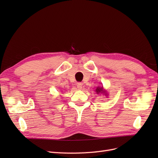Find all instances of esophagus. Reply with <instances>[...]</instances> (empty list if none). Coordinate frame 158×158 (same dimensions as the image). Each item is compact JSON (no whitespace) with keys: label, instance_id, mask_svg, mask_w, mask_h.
Segmentation results:
<instances>
[{"label":"esophagus","instance_id":"1","mask_svg":"<svg viewBox=\"0 0 158 158\" xmlns=\"http://www.w3.org/2000/svg\"><path fill=\"white\" fill-rule=\"evenodd\" d=\"M77 88H78L79 89H81L82 87H83V84L81 83H77Z\"/></svg>","mask_w":158,"mask_h":158}]
</instances>
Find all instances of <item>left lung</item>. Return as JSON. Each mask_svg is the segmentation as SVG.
<instances>
[{
  "label": "left lung",
  "mask_w": 158,
  "mask_h": 158,
  "mask_svg": "<svg viewBox=\"0 0 158 158\" xmlns=\"http://www.w3.org/2000/svg\"><path fill=\"white\" fill-rule=\"evenodd\" d=\"M96 92L97 93V94H100V93H101V94H105V96H106V94H107V93H106V92H105V90H104V89H103V87H98V88H97L96 89Z\"/></svg>",
  "instance_id": "8db88e82"
}]
</instances>
